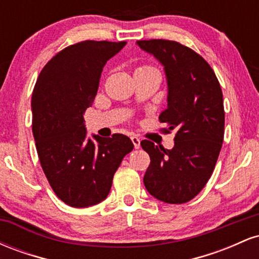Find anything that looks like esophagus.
<instances>
[{"label":"esophagus","mask_w":259,"mask_h":259,"mask_svg":"<svg viewBox=\"0 0 259 259\" xmlns=\"http://www.w3.org/2000/svg\"><path fill=\"white\" fill-rule=\"evenodd\" d=\"M132 141L134 144V147L140 148V142H141V140H140L138 136H132Z\"/></svg>","instance_id":"esophagus-1"}]
</instances>
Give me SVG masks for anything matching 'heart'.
<instances>
[{
    "instance_id": "obj_1",
    "label": "heart",
    "mask_w": 259,
    "mask_h": 259,
    "mask_svg": "<svg viewBox=\"0 0 259 259\" xmlns=\"http://www.w3.org/2000/svg\"><path fill=\"white\" fill-rule=\"evenodd\" d=\"M142 68H152V67H141V68H139V69H142Z\"/></svg>"
}]
</instances>
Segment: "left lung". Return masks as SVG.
Instances as JSON below:
<instances>
[{
    "label": "left lung",
    "mask_w": 259,
    "mask_h": 259,
    "mask_svg": "<svg viewBox=\"0 0 259 259\" xmlns=\"http://www.w3.org/2000/svg\"><path fill=\"white\" fill-rule=\"evenodd\" d=\"M136 45L164 68L167 109L159 114L174 147L167 150L142 140L151 163L145 187L157 200L180 204L203 189L214 170L224 139V105L221 85L210 65L189 47L169 40H141Z\"/></svg>",
    "instance_id": "left-lung-1"
}]
</instances>
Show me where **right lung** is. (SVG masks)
<instances>
[{
    "mask_svg": "<svg viewBox=\"0 0 259 259\" xmlns=\"http://www.w3.org/2000/svg\"><path fill=\"white\" fill-rule=\"evenodd\" d=\"M125 45L88 40L65 47L45 65L32 91L38 159L55 194L70 207H90L105 200L113 175L134 148L123 134L86 138L84 120L103 67Z\"/></svg>",
    "mask_w": 259,
    "mask_h": 259,
    "instance_id": "add662e5",
    "label": "right lung"
}]
</instances>
